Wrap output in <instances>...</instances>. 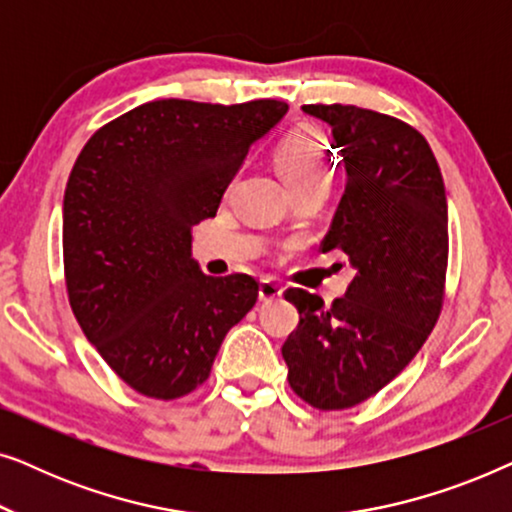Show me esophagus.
<instances>
[{
    "mask_svg": "<svg viewBox=\"0 0 512 512\" xmlns=\"http://www.w3.org/2000/svg\"><path fill=\"white\" fill-rule=\"evenodd\" d=\"M258 298L263 300V303H268V300H277L282 298V286H279L275 279H261V284H258Z\"/></svg>",
    "mask_w": 512,
    "mask_h": 512,
    "instance_id": "1",
    "label": "esophagus"
}]
</instances>
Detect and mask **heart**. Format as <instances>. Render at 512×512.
<instances>
[{"instance_id":"1","label":"heart","mask_w":512,"mask_h":512,"mask_svg":"<svg viewBox=\"0 0 512 512\" xmlns=\"http://www.w3.org/2000/svg\"><path fill=\"white\" fill-rule=\"evenodd\" d=\"M275 160L291 191L331 181L333 156L326 139L312 128L293 130L289 137H284V142L277 146Z\"/></svg>"}]
</instances>
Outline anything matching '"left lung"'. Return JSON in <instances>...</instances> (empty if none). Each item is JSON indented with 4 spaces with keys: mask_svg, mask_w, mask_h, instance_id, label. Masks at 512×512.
I'll return each instance as SVG.
<instances>
[{
    "mask_svg": "<svg viewBox=\"0 0 512 512\" xmlns=\"http://www.w3.org/2000/svg\"><path fill=\"white\" fill-rule=\"evenodd\" d=\"M331 128L345 195L324 251L354 268L345 298L289 289L298 328L284 342L293 391L319 410L366 401L408 366L436 326L447 270V198L431 146L415 128L352 104H305Z\"/></svg>",
    "mask_w": 512,
    "mask_h": 512,
    "instance_id": "8db88e82",
    "label": "left lung"
}]
</instances>
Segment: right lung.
I'll return each instance as SVG.
<instances>
[{"label": "right lung", "instance_id": "obj_1", "mask_svg": "<svg viewBox=\"0 0 512 512\" xmlns=\"http://www.w3.org/2000/svg\"><path fill=\"white\" fill-rule=\"evenodd\" d=\"M289 104H139L95 132L62 202L69 305L125 384L179 398L209 377L223 338L254 307L249 275L212 277L193 226L212 219L251 146Z\"/></svg>", "mask_w": 512, "mask_h": 512}]
</instances>
